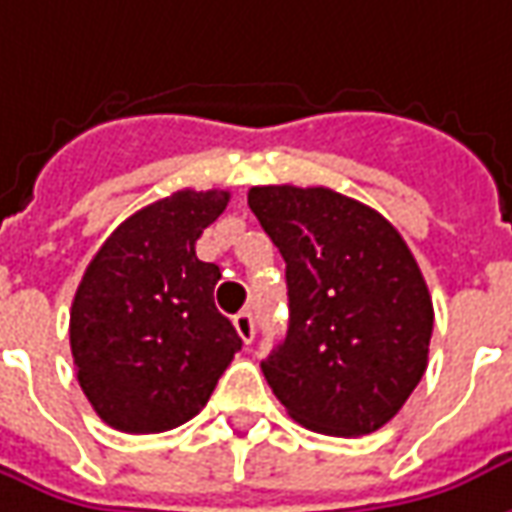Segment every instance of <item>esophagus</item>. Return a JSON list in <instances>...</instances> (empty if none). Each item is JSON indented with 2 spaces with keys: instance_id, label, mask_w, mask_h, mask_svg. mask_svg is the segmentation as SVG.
Segmentation results:
<instances>
[{
  "instance_id": "esophagus-1",
  "label": "esophagus",
  "mask_w": 512,
  "mask_h": 512,
  "mask_svg": "<svg viewBox=\"0 0 512 512\" xmlns=\"http://www.w3.org/2000/svg\"><path fill=\"white\" fill-rule=\"evenodd\" d=\"M235 330H238V336H241L243 342H252L255 339V316L249 314V311H241V314L235 316Z\"/></svg>"
}]
</instances>
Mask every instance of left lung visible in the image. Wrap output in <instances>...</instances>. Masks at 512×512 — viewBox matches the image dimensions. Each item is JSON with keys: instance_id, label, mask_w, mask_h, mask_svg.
Returning <instances> with one entry per match:
<instances>
[{"instance_id": "1", "label": "left lung", "mask_w": 512, "mask_h": 512, "mask_svg": "<svg viewBox=\"0 0 512 512\" xmlns=\"http://www.w3.org/2000/svg\"><path fill=\"white\" fill-rule=\"evenodd\" d=\"M249 207L285 260L288 333L260 364L305 429L358 437L401 412L429 364V288L381 212L328 187L266 184Z\"/></svg>"}]
</instances>
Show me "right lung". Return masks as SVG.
Returning a JSON list of instances; mask_svg holds the SVG:
<instances>
[{
	"instance_id": "1",
	"label": "right lung",
	"mask_w": 512,
	"mask_h": 512,
	"mask_svg": "<svg viewBox=\"0 0 512 512\" xmlns=\"http://www.w3.org/2000/svg\"><path fill=\"white\" fill-rule=\"evenodd\" d=\"M227 204V190L159 198L125 218L83 271L69 344L83 395L111 429L156 434L187 423L241 350L212 300L221 269L196 257Z\"/></svg>"
}]
</instances>
